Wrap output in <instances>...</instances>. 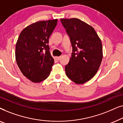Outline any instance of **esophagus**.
Returning a JSON list of instances; mask_svg holds the SVG:
<instances>
[{
	"mask_svg": "<svg viewBox=\"0 0 123 123\" xmlns=\"http://www.w3.org/2000/svg\"><path fill=\"white\" fill-rule=\"evenodd\" d=\"M61 58H62V56H56V59L58 60H59L60 59H61Z\"/></svg>",
	"mask_w": 123,
	"mask_h": 123,
	"instance_id": "obj_1",
	"label": "esophagus"
}]
</instances>
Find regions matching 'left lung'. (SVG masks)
Returning <instances> with one entry per match:
<instances>
[{
	"instance_id": "1",
	"label": "left lung",
	"mask_w": 123,
	"mask_h": 123,
	"mask_svg": "<svg viewBox=\"0 0 123 123\" xmlns=\"http://www.w3.org/2000/svg\"><path fill=\"white\" fill-rule=\"evenodd\" d=\"M72 46L71 58L65 70L76 84L88 81L97 73L102 59V45L94 28L77 18L61 19Z\"/></svg>"
}]
</instances>
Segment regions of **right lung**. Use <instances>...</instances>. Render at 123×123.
Listing matches in <instances>:
<instances>
[{
  "label": "right lung",
  "instance_id": "add662e5",
  "mask_svg": "<svg viewBox=\"0 0 123 123\" xmlns=\"http://www.w3.org/2000/svg\"><path fill=\"white\" fill-rule=\"evenodd\" d=\"M58 19L38 21L25 28L16 45V59L25 77L38 83L50 75L54 60L50 53L49 39Z\"/></svg>",
  "mask_w": 123,
  "mask_h": 123
}]
</instances>
